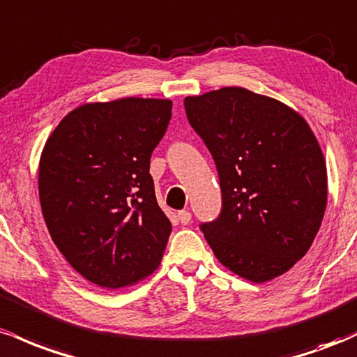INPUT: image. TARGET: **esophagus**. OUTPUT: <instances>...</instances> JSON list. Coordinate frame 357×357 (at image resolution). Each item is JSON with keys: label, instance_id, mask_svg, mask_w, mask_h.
<instances>
[{"label": "esophagus", "instance_id": "1", "mask_svg": "<svg viewBox=\"0 0 357 357\" xmlns=\"http://www.w3.org/2000/svg\"><path fill=\"white\" fill-rule=\"evenodd\" d=\"M190 219H192V214L189 211H180L178 212V221H180V224H183V226H187V224L190 222Z\"/></svg>", "mask_w": 357, "mask_h": 357}]
</instances>
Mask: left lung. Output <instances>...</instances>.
Instances as JSON below:
<instances>
[{"label":"left lung","mask_w":357,"mask_h":357,"mask_svg":"<svg viewBox=\"0 0 357 357\" xmlns=\"http://www.w3.org/2000/svg\"><path fill=\"white\" fill-rule=\"evenodd\" d=\"M183 106L221 183V212L199 226L215 258L256 283L283 275L305 256L326 212L327 170L314 133L285 104L243 87Z\"/></svg>","instance_id":"left-lung-1"}]
</instances>
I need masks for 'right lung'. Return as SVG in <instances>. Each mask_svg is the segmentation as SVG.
I'll return each instance as SVG.
<instances>
[{
	"label": "right lung",
	"mask_w": 357,
	"mask_h": 357,
	"mask_svg": "<svg viewBox=\"0 0 357 357\" xmlns=\"http://www.w3.org/2000/svg\"><path fill=\"white\" fill-rule=\"evenodd\" d=\"M170 118L168 99L84 104L43 148V219L60 253L96 285H133L162 259L172 224L155 197L150 158Z\"/></svg>",
	"instance_id": "1"
}]
</instances>
